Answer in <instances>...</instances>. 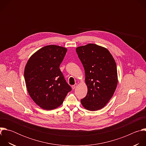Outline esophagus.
<instances>
[{"label": "esophagus", "instance_id": "1", "mask_svg": "<svg viewBox=\"0 0 146 146\" xmlns=\"http://www.w3.org/2000/svg\"><path fill=\"white\" fill-rule=\"evenodd\" d=\"M77 86V84H75L74 85L72 86V89H73V90H74Z\"/></svg>", "mask_w": 146, "mask_h": 146}]
</instances>
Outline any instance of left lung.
<instances>
[{"instance_id": "left-lung-1", "label": "left lung", "mask_w": 146, "mask_h": 146, "mask_svg": "<svg viewBox=\"0 0 146 146\" xmlns=\"http://www.w3.org/2000/svg\"><path fill=\"white\" fill-rule=\"evenodd\" d=\"M76 50L85 70L88 88L87 94L81 103L88 110H100L106 105L117 88L115 60L107 48L95 44L80 46Z\"/></svg>"}]
</instances>
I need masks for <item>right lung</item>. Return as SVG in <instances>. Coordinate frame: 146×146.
<instances>
[{
    "label": "right lung",
    "instance_id": "1",
    "mask_svg": "<svg viewBox=\"0 0 146 146\" xmlns=\"http://www.w3.org/2000/svg\"><path fill=\"white\" fill-rule=\"evenodd\" d=\"M67 50L59 46H46L35 52L26 64L24 77L28 92L41 109L58 108L72 90L59 69Z\"/></svg>",
    "mask_w": 146,
    "mask_h": 146
}]
</instances>
